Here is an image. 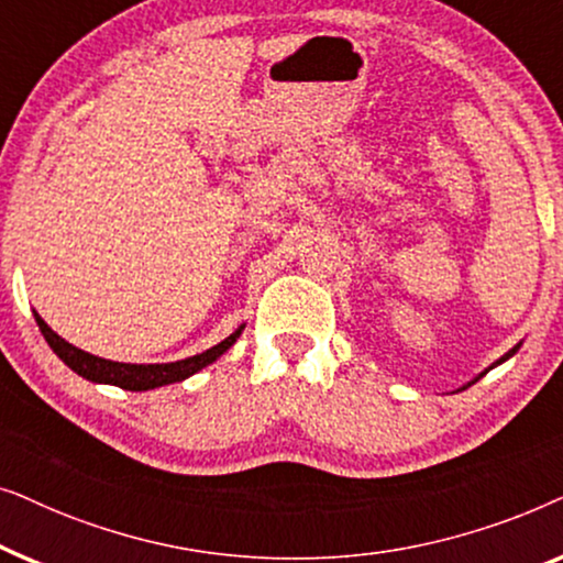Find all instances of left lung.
<instances>
[{
  "label": "left lung",
  "instance_id": "obj_1",
  "mask_svg": "<svg viewBox=\"0 0 563 563\" xmlns=\"http://www.w3.org/2000/svg\"><path fill=\"white\" fill-rule=\"evenodd\" d=\"M518 349H520V345H515V349H512V351H507V353H505V356H503V358H499V361H495V364H492V366H497V364H503V361H507V358H510V356H512V353H515V351H518ZM492 366H489V368H492ZM489 368H487V372H489ZM487 372H484V374H487ZM484 374H479V376H476V379H474V382H479V379H482V376H484ZM474 382H472V384H474Z\"/></svg>",
  "mask_w": 563,
  "mask_h": 563
}]
</instances>
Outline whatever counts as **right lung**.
Segmentation results:
<instances>
[{"mask_svg":"<svg viewBox=\"0 0 563 563\" xmlns=\"http://www.w3.org/2000/svg\"><path fill=\"white\" fill-rule=\"evenodd\" d=\"M33 314H35L37 328H41V333L45 341H48L53 353H56V356L64 361L71 372H76L89 382L114 384V387L130 389V391L156 389V387H164V384L187 379V376L197 374L199 368H205L207 364H212V361H218L222 353H225L230 345L238 341V335H241L245 328V325H241L233 335H228L222 343L212 345V349H207L202 353H197V356L174 361V364H120V361H107V358L91 356V353L76 349V345H71L60 335L53 333V330L45 325V320L41 318V314L37 312H33Z\"/></svg>","mask_w":563,"mask_h":563,"instance_id":"obj_1","label":"right lung"}]
</instances>
